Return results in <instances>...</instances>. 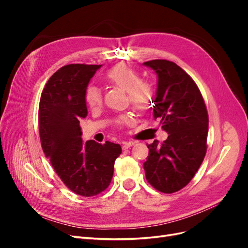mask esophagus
<instances>
[{"instance_id":"1","label":"esophagus","mask_w":248,"mask_h":248,"mask_svg":"<svg viewBox=\"0 0 248 248\" xmlns=\"http://www.w3.org/2000/svg\"><path fill=\"white\" fill-rule=\"evenodd\" d=\"M136 142L134 141H124L123 145H122V148L123 149H127V148H130L131 146H133Z\"/></svg>"}]
</instances>
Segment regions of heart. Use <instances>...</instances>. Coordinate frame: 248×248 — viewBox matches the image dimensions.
<instances>
[{
  "instance_id": "heart-1",
  "label": "heart",
  "mask_w": 248,
  "mask_h": 248,
  "mask_svg": "<svg viewBox=\"0 0 248 248\" xmlns=\"http://www.w3.org/2000/svg\"><path fill=\"white\" fill-rule=\"evenodd\" d=\"M108 84L125 90L127 100L131 106L139 110L145 109L151 102L154 94V88L151 81L140 78V74L136 69L125 64H118L108 69L104 76ZM84 99L87 106L91 109L100 108L102 103V96L99 89L94 86L86 88ZM130 116H121L117 119L118 125L131 123Z\"/></svg>"
}]
</instances>
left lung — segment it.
Wrapping results in <instances>:
<instances>
[{
    "instance_id": "8db88e82",
    "label": "left lung",
    "mask_w": 248,
    "mask_h": 248,
    "mask_svg": "<svg viewBox=\"0 0 248 248\" xmlns=\"http://www.w3.org/2000/svg\"><path fill=\"white\" fill-rule=\"evenodd\" d=\"M158 77L153 109L169 137L162 144L147 145L144 162L147 181L155 189L172 193L188 184L205 158L209 118L206 104L193 79L168 60L144 63Z\"/></svg>"
}]
</instances>
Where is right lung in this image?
Returning a JSON list of instances; mask_svg holds the SVG:
<instances>
[{
  "instance_id": "right-lung-1",
  "label": "right lung",
  "mask_w": 248,
  "mask_h": 248,
  "mask_svg": "<svg viewBox=\"0 0 248 248\" xmlns=\"http://www.w3.org/2000/svg\"><path fill=\"white\" fill-rule=\"evenodd\" d=\"M101 65L69 64L47 80L39 102L43 152L63 183L74 193L93 197L106 190L121 146L81 140L79 120L88 115L84 99L90 79Z\"/></svg>"
}]
</instances>
